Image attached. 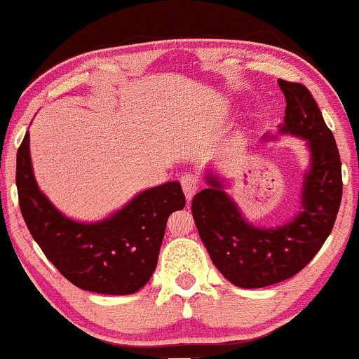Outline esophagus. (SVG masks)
<instances>
[{"instance_id": "34e87169", "label": "esophagus", "mask_w": 359, "mask_h": 359, "mask_svg": "<svg viewBox=\"0 0 359 359\" xmlns=\"http://www.w3.org/2000/svg\"><path fill=\"white\" fill-rule=\"evenodd\" d=\"M180 185H182L185 198H187V201H192L195 192L198 190V185H201V180H198V177L194 174H184L180 177Z\"/></svg>"}]
</instances>
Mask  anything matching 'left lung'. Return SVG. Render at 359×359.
Wrapping results in <instances>:
<instances>
[{"label":"left lung","mask_w":359,"mask_h":359,"mask_svg":"<svg viewBox=\"0 0 359 359\" xmlns=\"http://www.w3.org/2000/svg\"><path fill=\"white\" fill-rule=\"evenodd\" d=\"M287 99L281 133L308 140L311 170L303 185V210L288 225L257 229L210 177L195 194L192 215L213 265L240 288H263L305 269L333 230L343 195L341 161L333 133L306 86L278 79Z\"/></svg>","instance_id":"obj_1"}]
</instances>
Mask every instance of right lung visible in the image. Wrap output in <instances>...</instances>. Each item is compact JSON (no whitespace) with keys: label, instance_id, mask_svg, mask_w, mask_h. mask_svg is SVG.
<instances>
[{"label":"right lung","instance_id":"1","mask_svg":"<svg viewBox=\"0 0 359 359\" xmlns=\"http://www.w3.org/2000/svg\"><path fill=\"white\" fill-rule=\"evenodd\" d=\"M16 187L22 219L48 260L72 285L102 294H130L147 283L157 266L167 219L185 207L180 184L167 182L97 224L66 219L36 185L29 133L16 154Z\"/></svg>","mask_w":359,"mask_h":359}]
</instances>
